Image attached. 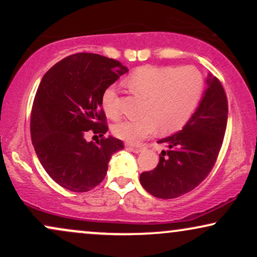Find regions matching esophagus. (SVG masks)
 Returning <instances> with one entry per match:
<instances>
[{
    "label": "esophagus",
    "mask_w": 257,
    "mask_h": 257,
    "mask_svg": "<svg viewBox=\"0 0 257 257\" xmlns=\"http://www.w3.org/2000/svg\"><path fill=\"white\" fill-rule=\"evenodd\" d=\"M126 149H128L129 151H132V152H134V153H140L144 150V147H137V146L126 145Z\"/></svg>",
    "instance_id": "1"
}]
</instances>
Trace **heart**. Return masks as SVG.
<instances>
[{
  "label": "heart",
  "instance_id": "1",
  "mask_svg": "<svg viewBox=\"0 0 257 257\" xmlns=\"http://www.w3.org/2000/svg\"><path fill=\"white\" fill-rule=\"evenodd\" d=\"M126 85L133 93L146 99L144 116L117 123L113 134L129 144H138L155 134L159 126L167 134L184 128L202 99L204 77L192 65L143 66L131 73ZM101 104L108 117L118 118L116 88L108 87L104 91Z\"/></svg>",
  "mask_w": 257,
  "mask_h": 257
}]
</instances>
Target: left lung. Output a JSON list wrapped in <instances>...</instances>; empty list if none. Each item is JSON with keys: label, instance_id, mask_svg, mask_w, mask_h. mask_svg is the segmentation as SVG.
Wrapping results in <instances>:
<instances>
[{"label": "left lung", "instance_id": "1", "mask_svg": "<svg viewBox=\"0 0 257 257\" xmlns=\"http://www.w3.org/2000/svg\"><path fill=\"white\" fill-rule=\"evenodd\" d=\"M228 105L221 82L211 73L198 108L182 131L161 139L167 147L151 172L140 175V184L152 196L172 199L190 192L213 169L226 132Z\"/></svg>", "mask_w": 257, "mask_h": 257}]
</instances>
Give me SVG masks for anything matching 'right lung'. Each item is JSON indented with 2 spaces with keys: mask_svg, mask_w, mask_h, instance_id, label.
I'll return each instance as SVG.
<instances>
[{
  "mask_svg": "<svg viewBox=\"0 0 257 257\" xmlns=\"http://www.w3.org/2000/svg\"><path fill=\"white\" fill-rule=\"evenodd\" d=\"M128 69L93 53L63 59L43 76L31 111V140L41 164L57 184L87 192L105 179L108 161L124 149L116 138H104L108 126L102 94ZM90 130L103 139L88 143Z\"/></svg>",
  "mask_w": 257,
  "mask_h": 257,
  "instance_id": "right-lung-1",
  "label": "right lung"
}]
</instances>
